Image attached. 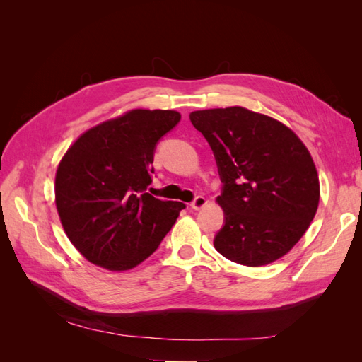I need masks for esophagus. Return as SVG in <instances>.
<instances>
[{"mask_svg": "<svg viewBox=\"0 0 362 362\" xmlns=\"http://www.w3.org/2000/svg\"><path fill=\"white\" fill-rule=\"evenodd\" d=\"M206 199L204 198V196H198V198H196L192 204H190V206L193 208V210H201V208H204L205 205H206Z\"/></svg>", "mask_w": 362, "mask_h": 362, "instance_id": "1", "label": "esophagus"}]
</instances>
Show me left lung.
<instances>
[{
    "label": "left lung",
    "mask_w": 362,
    "mask_h": 362,
    "mask_svg": "<svg viewBox=\"0 0 362 362\" xmlns=\"http://www.w3.org/2000/svg\"><path fill=\"white\" fill-rule=\"evenodd\" d=\"M210 144L223 192L225 225L214 247L249 267L279 259L310 228L320 199L315 164L293 129L245 107L190 113Z\"/></svg>",
    "instance_id": "8db88e82"
}]
</instances>
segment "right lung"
<instances>
[{"label": "right lung", "instance_id": "right-lung-1", "mask_svg": "<svg viewBox=\"0 0 362 362\" xmlns=\"http://www.w3.org/2000/svg\"><path fill=\"white\" fill-rule=\"evenodd\" d=\"M175 110L134 108L87 129L56 172V206L71 243L92 264L134 269L152 255L185 205L146 193L157 141Z\"/></svg>", "mask_w": 362, "mask_h": 362}]
</instances>
